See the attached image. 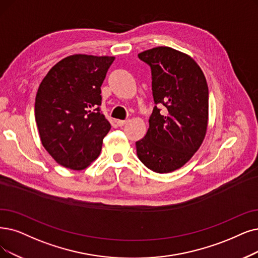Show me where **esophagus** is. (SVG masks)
Instances as JSON below:
<instances>
[{
    "instance_id": "esophagus-1",
    "label": "esophagus",
    "mask_w": 258,
    "mask_h": 258,
    "mask_svg": "<svg viewBox=\"0 0 258 258\" xmlns=\"http://www.w3.org/2000/svg\"><path fill=\"white\" fill-rule=\"evenodd\" d=\"M127 119H123V120H121V119H117L116 120V123H117V126L118 127H122L123 125H126V123H127Z\"/></svg>"
}]
</instances>
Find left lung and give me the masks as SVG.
Wrapping results in <instances>:
<instances>
[{
	"label": "left lung",
	"instance_id": "left-lung-1",
	"mask_svg": "<svg viewBox=\"0 0 258 258\" xmlns=\"http://www.w3.org/2000/svg\"><path fill=\"white\" fill-rule=\"evenodd\" d=\"M139 58L150 67L154 106L149 128L138 141L141 162L154 172L176 170L199 149L209 119V88L196 61L171 47L143 51ZM158 104L165 111L161 112Z\"/></svg>",
	"mask_w": 258,
	"mask_h": 258
}]
</instances>
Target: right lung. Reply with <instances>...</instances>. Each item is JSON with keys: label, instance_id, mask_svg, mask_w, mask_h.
I'll return each mask as SVG.
<instances>
[{"label": "right lung", "instance_id": "1", "mask_svg": "<svg viewBox=\"0 0 258 258\" xmlns=\"http://www.w3.org/2000/svg\"><path fill=\"white\" fill-rule=\"evenodd\" d=\"M114 57L73 55L41 82L35 117L43 147L60 165L81 170L100 153L111 129L102 114L100 87Z\"/></svg>", "mask_w": 258, "mask_h": 258}]
</instances>
